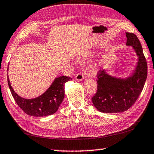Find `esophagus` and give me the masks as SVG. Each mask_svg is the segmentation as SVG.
I'll return each instance as SVG.
<instances>
[{"label":"esophagus","mask_w":154,"mask_h":154,"mask_svg":"<svg viewBox=\"0 0 154 154\" xmlns=\"http://www.w3.org/2000/svg\"><path fill=\"white\" fill-rule=\"evenodd\" d=\"M84 79V75L82 72H78L76 75V76H75V80H76V81L80 82V81H82Z\"/></svg>","instance_id":"esophagus-1"}]
</instances>
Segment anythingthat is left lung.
<instances>
[{"label":"left lung","instance_id":"8db88e82","mask_svg":"<svg viewBox=\"0 0 154 154\" xmlns=\"http://www.w3.org/2000/svg\"><path fill=\"white\" fill-rule=\"evenodd\" d=\"M126 46H131L137 56L133 72L126 77L112 76L108 70L97 74V91L92 98L94 108L103 113H118L133 106L143 89L147 77V64L142 46L135 34L126 33Z\"/></svg>","mask_w":154,"mask_h":154}]
</instances>
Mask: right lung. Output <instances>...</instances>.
Segmentation results:
<instances>
[{
  "label": "right lung",
  "mask_w": 154,
  "mask_h": 154,
  "mask_svg": "<svg viewBox=\"0 0 154 154\" xmlns=\"http://www.w3.org/2000/svg\"><path fill=\"white\" fill-rule=\"evenodd\" d=\"M70 80L72 78L67 76L56 77L43 94L33 99H24L16 93L7 76L9 88L17 104L28 115L36 117L49 116L57 111L64 98L65 84Z\"/></svg>",
  "instance_id": "right-lung-1"
}]
</instances>
